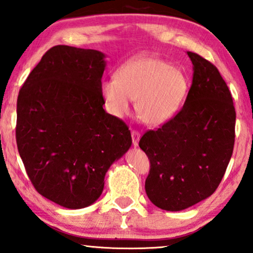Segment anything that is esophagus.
Returning <instances> with one entry per match:
<instances>
[{
    "instance_id": "34e87169",
    "label": "esophagus",
    "mask_w": 253,
    "mask_h": 253,
    "mask_svg": "<svg viewBox=\"0 0 253 253\" xmlns=\"http://www.w3.org/2000/svg\"><path fill=\"white\" fill-rule=\"evenodd\" d=\"M131 137H132V144L135 146L138 145L139 138H141V133H139L138 131H136V130H132Z\"/></svg>"
}]
</instances>
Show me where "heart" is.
<instances>
[{
    "instance_id": "obj_1",
    "label": "heart",
    "mask_w": 253,
    "mask_h": 253,
    "mask_svg": "<svg viewBox=\"0 0 253 253\" xmlns=\"http://www.w3.org/2000/svg\"><path fill=\"white\" fill-rule=\"evenodd\" d=\"M188 80L179 68L150 55H142L123 64L116 80L102 83V96L110 114L126 116L137 99L138 116L150 126L170 121L185 97Z\"/></svg>"
}]
</instances>
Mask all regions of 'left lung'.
Instances as JSON below:
<instances>
[{
    "instance_id": "obj_1",
    "label": "left lung",
    "mask_w": 253,
    "mask_h": 253,
    "mask_svg": "<svg viewBox=\"0 0 253 253\" xmlns=\"http://www.w3.org/2000/svg\"><path fill=\"white\" fill-rule=\"evenodd\" d=\"M192 84L183 108L142 136L150 161L145 192L157 208L180 211L210 197L222 182L235 145L231 92L214 65L188 51Z\"/></svg>"
}]
</instances>
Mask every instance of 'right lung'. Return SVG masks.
<instances>
[{"mask_svg": "<svg viewBox=\"0 0 253 253\" xmlns=\"http://www.w3.org/2000/svg\"><path fill=\"white\" fill-rule=\"evenodd\" d=\"M105 55L55 45L17 97L16 143L36 191L67 209L98 199L110 165L131 146L123 121L105 112Z\"/></svg>", "mask_w": 253, "mask_h": 253, "instance_id": "add662e5", "label": "right lung"}]
</instances>
